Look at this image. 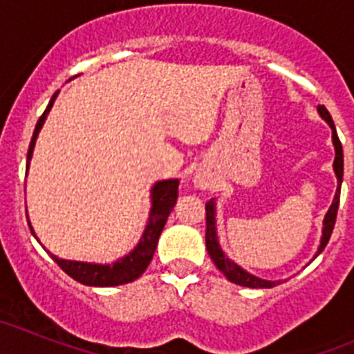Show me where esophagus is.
I'll return each mask as SVG.
<instances>
[{
  "mask_svg": "<svg viewBox=\"0 0 354 354\" xmlns=\"http://www.w3.org/2000/svg\"><path fill=\"white\" fill-rule=\"evenodd\" d=\"M195 186L198 187V189H202V192H205V189H209V187H211V184H209V180L205 179V177H196Z\"/></svg>",
  "mask_w": 354,
  "mask_h": 354,
  "instance_id": "esophagus-1",
  "label": "esophagus"
}]
</instances>
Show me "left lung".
Wrapping results in <instances>:
<instances>
[{
	"label": "left lung",
	"instance_id": "obj_1",
	"mask_svg": "<svg viewBox=\"0 0 354 354\" xmlns=\"http://www.w3.org/2000/svg\"><path fill=\"white\" fill-rule=\"evenodd\" d=\"M317 111L321 115L323 120H326L328 126L331 127V142L335 147V161H333V171L337 175V193L333 196V202H331L330 209H328L326 216L323 220V236H321V243H319V248L315 252L314 259L317 257L319 253L323 252L324 246L328 245L330 241L331 232H333V227H335L337 220V211H339V202H340V186H342V177H344V154H342V143H340L339 136H337L335 124L331 120V115L328 113V109L324 106H317ZM205 218H207V228H205V246H207L209 257L212 259V262L216 264V268L225 274V277L230 280V282L237 283V286L250 287V289H271V287L278 286L280 280H264V278H259L255 274L248 273L246 270H243L239 264H236L234 261L227 257L220 246V241H218V232H216V202L214 198L209 200L205 204Z\"/></svg>",
	"mask_w": 354,
	"mask_h": 354
}]
</instances>
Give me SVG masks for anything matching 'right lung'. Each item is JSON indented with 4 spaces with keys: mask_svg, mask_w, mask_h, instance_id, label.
Wrapping results in <instances>:
<instances>
[{
    "mask_svg": "<svg viewBox=\"0 0 354 354\" xmlns=\"http://www.w3.org/2000/svg\"><path fill=\"white\" fill-rule=\"evenodd\" d=\"M60 90L55 92V95L51 97L48 108L42 113V117L37 122L35 131H33V138L30 142V149H28V162L26 170L30 168L31 156H33V149H35L37 136H39L40 129H42L44 122L48 118L49 111H51L53 104H55L56 97H58ZM177 192H179V180L177 179H168V180H159L152 186L150 189V202H152V207L149 212V221H147V227L143 230V236L140 239V243L134 246V250H131L127 255H124L118 261L111 262V264H95V262H81V261H67V259H60L53 255L51 252H48L53 257V261L60 266L62 270L68 274L71 278H74L76 282L83 283V286L90 287H115V286H124V283L134 282L136 278H140L143 274V271L147 270V266L150 264L152 257H154L156 246H158L159 236H161L165 223H167L168 216L174 211V205L177 204ZM30 225V221H28ZM31 234L33 232V227L30 225ZM37 237V236H35ZM39 241V239H37Z\"/></svg>",
    "mask_w": 354,
    "mask_h": 354,
    "instance_id": "obj_1",
    "label": "right lung"
}]
</instances>
